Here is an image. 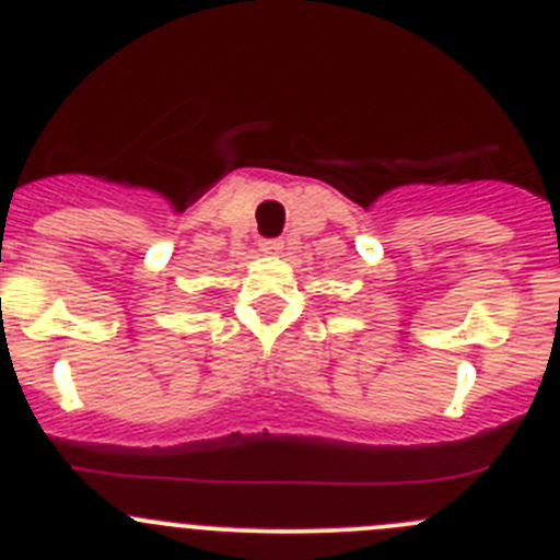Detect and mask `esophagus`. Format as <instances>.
Masks as SVG:
<instances>
[{
  "label": "esophagus",
  "instance_id": "1",
  "mask_svg": "<svg viewBox=\"0 0 560 560\" xmlns=\"http://www.w3.org/2000/svg\"><path fill=\"white\" fill-rule=\"evenodd\" d=\"M259 250H262V256H270V259H273V256H279L281 250H284V243H281V240H262V243H259Z\"/></svg>",
  "mask_w": 560,
  "mask_h": 560
}]
</instances>
